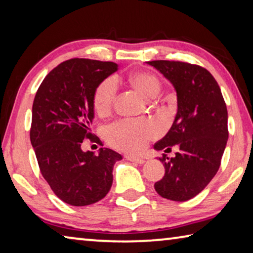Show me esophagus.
Instances as JSON below:
<instances>
[{
	"mask_svg": "<svg viewBox=\"0 0 253 253\" xmlns=\"http://www.w3.org/2000/svg\"><path fill=\"white\" fill-rule=\"evenodd\" d=\"M126 160L127 161H130V162H134L137 163V164H144L145 160L144 158H139V157H135V156H131V155H126Z\"/></svg>",
	"mask_w": 253,
	"mask_h": 253,
	"instance_id": "34e87169",
	"label": "esophagus"
}]
</instances>
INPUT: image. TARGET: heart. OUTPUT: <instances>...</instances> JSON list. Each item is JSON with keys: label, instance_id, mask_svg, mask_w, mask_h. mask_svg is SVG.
I'll return each mask as SVG.
<instances>
[{"label": "heart", "instance_id": "b5f03b06", "mask_svg": "<svg viewBox=\"0 0 253 253\" xmlns=\"http://www.w3.org/2000/svg\"><path fill=\"white\" fill-rule=\"evenodd\" d=\"M128 84L145 98L155 97L161 84L155 75L147 71H135L128 76ZM117 85L111 78L98 84L93 93V106L99 115L108 114L116 99ZM160 134V128L152 119H121L106 129V138L121 151L137 154L146 147L149 140Z\"/></svg>", "mask_w": 253, "mask_h": 253}]
</instances>
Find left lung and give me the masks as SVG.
Here are the masks:
<instances>
[{
    "label": "left lung",
    "mask_w": 253,
    "mask_h": 253,
    "mask_svg": "<svg viewBox=\"0 0 253 253\" xmlns=\"http://www.w3.org/2000/svg\"><path fill=\"white\" fill-rule=\"evenodd\" d=\"M147 63L172 83L177 95L173 125L154 148L166 153L176 145L179 151L175 157H160L165 174L154 187L162 198L184 202L202 192L219 170L229 137L228 110L205 68L169 60Z\"/></svg>",
    "instance_id": "8db88e82"
}]
</instances>
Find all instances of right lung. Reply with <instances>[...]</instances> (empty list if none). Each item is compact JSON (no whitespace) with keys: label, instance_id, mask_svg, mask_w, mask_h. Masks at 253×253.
Listing matches in <instances>:
<instances>
[{"label":"right lung","instance_id":"1","mask_svg":"<svg viewBox=\"0 0 253 253\" xmlns=\"http://www.w3.org/2000/svg\"><path fill=\"white\" fill-rule=\"evenodd\" d=\"M117 69L110 61L67 60L45 76L34 97L30 139L41 174L53 193L74 207L104 199L115 163L123 158L109 148L98 155L81 149L83 140L93 137V93Z\"/></svg>","mask_w":253,"mask_h":253}]
</instances>
